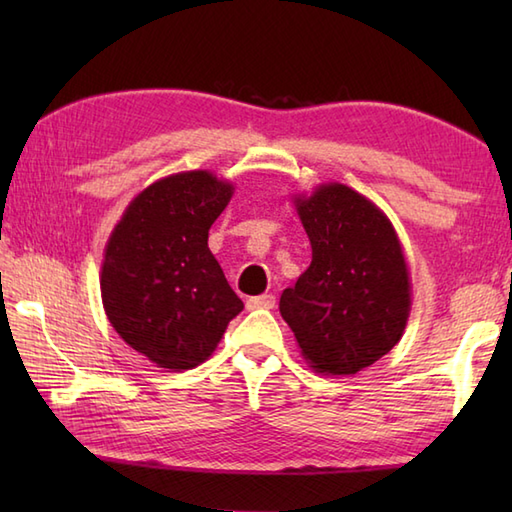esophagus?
Returning a JSON list of instances; mask_svg holds the SVG:
<instances>
[{"label": "esophagus", "mask_w": 512, "mask_h": 512, "mask_svg": "<svg viewBox=\"0 0 512 512\" xmlns=\"http://www.w3.org/2000/svg\"><path fill=\"white\" fill-rule=\"evenodd\" d=\"M248 310H270L275 308V297L273 295H259V297H250L246 301Z\"/></svg>", "instance_id": "obj_1"}]
</instances>
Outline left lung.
I'll return each instance as SVG.
<instances>
[{"instance_id":"left-lung-1","label":"left lung","mask_w":512,"mask_h":512,"mask_svg":"<svg viewBox=\"0 0 512 512\" xmlns=\"http://www.w3.org/2000/svg\"><path fill=\"white\" fill-rule=\"evenodd\" d=\"M312 262L279 312L314 372L350 376L394 347L411 312V281L394 224L341 182L295 195Z\"/></svg>"}]
</instances>
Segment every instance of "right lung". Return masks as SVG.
<instances>
[{"mask_svg":"<svg viewBox=\"0 0 512 512\" xmlns=\"http://www.w3.org/2000/svg\"><path fill=\"white\" fill-rule=\"evenodd\" d=\"M231 198L233 184L211 171L173 173L140 191L107 239L105 314L158 367H198L244 310L209 250V228Z\"/></svg>","mask_w":512,"mask_h":512,"instance_id":"obj_1","label":"right lung"}]
</instances>
